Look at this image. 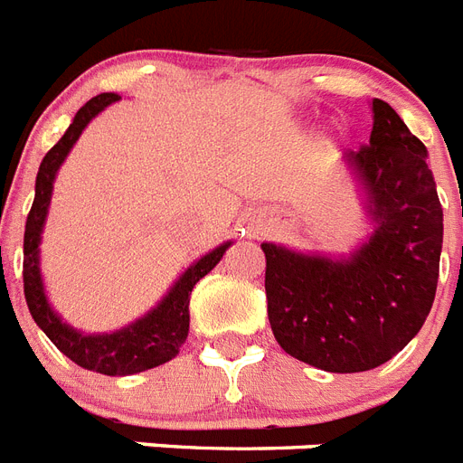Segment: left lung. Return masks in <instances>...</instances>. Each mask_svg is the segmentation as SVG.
<instances>
[{"instance_id":"left-lung-1","label":"left lung","mask_w":463,"mask_h":463,"mask_svg":"<svg viewBox=\"0 0 463 463\" xmlns=\"http://www.w3.org/2000/svg\"><path fill=\"white\" fill-rule=\"evenodd\" d=\"M371 143L344 155L364 194L371 236L346 255L260 243L272 335L327 373H364L397 356L435 301L442 205L428 150L394 109L373 99Z\"/></svg>"}]
</instances>
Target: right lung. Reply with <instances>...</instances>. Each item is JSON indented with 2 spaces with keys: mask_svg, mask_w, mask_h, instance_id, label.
<instances>
[{
  "mask_svg": "<svg viewBox=\"0 0 463 463\" xmlns=\"http://www.w3.org/2000/svg\"><path fill=\"white\" fill-rule=\"evenodd\" d=\"M117 99L119 95H114V92H102L98 98L88 99L76 112L57 146L52 147L40 162L38 179H35V201H33L31 214L25 220L24 291L33 320L64 356L71 358L73 364H79L85 371L102 373V375H133V373L150 371L155 365L167 364L179 354L181 344L186 342L188 336L191 291L222 260L224 250L234 241L220 243L217 249L198 258L194 265H188L153 310H147L146 316L133 320L121 330L88 335V332L71 327L57 310L52 308L47 291H44L43 272H40V241H43L44 220L50 213L54 179L83 128Z\"/></svg>",
  "mask_w": 463,
  "mask_h": 463,
  "instance_id": "1",
  "label": "right lung"
}]
</instances>
